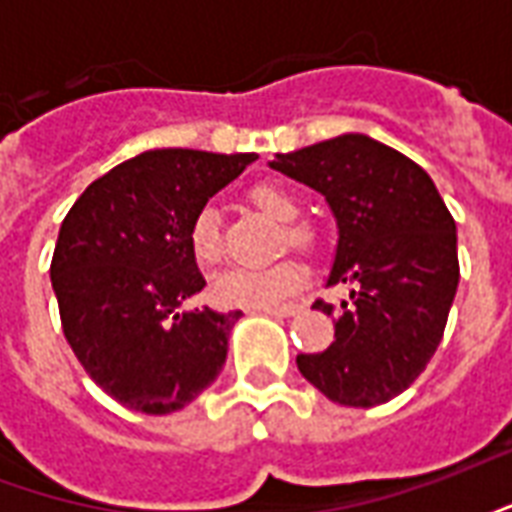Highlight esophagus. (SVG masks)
<instances>
[{"instance_id":"esophagus-1","label":"esophagus","mask_w":512,"mask_h":512,"mask_svg":"<svg viewBox=\"0 0 512 512\" xmlns=\"http://www.w3.org/2000/svg\"><path fill=\"white\" fill-rule=\"evenodd\" d=\"M266 315H277V318H290V315H296V312H301L299 304H282V307H266Z\"/></svg>"}]
</instances>
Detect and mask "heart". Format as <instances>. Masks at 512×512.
<instances>
[{"label": "heart", "instance_id": "heart-1", "mask_svg": "<svg viewBox=\"0 0 512 512\" xmlns=\"http://www.w3.org/2000/svg\"><path fill=\"white\" fill-rule=\"evenodd\" d=\"M249 200L271 219L290 224L299 216V202L293 194L277 183H257L249 189ZM293 244H310V233L304 227L290 230ZM191 257L200 266H216L222 257V235H219V213L211 205H205L189 227ZM304 285V266L296 260H279L266 268H235L211 282V299L219 307H238V310H266L277 307L293 293H299Z\"/></svg>", "mask_w": 512, "mask_h": 512}]
</instances>
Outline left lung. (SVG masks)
Segmentation results:
<instances>
[{"mask_svg": "<svg viewBox=\"0 0 512 512\" xmlns=\"http://www.w3.org/2000/svg\"><path fill=\"white\" fill-rule=\"evenodd\" d=\"M268 167L321 194L337 246L329 285L348 282L334 343L299 354L301 376L340 406L370 408L414 384L436 354L458 290V235L433 180L367 134H343L277 153Z\"/></svg>", "mask_w": 512, "mask_h": 512, "instance_id": "obj_1", "label": "left lung"}]
</instances>
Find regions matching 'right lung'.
Here are the masks:
<instances>
[{"label": "right lung", "instance_id": "1", "mask_svg": "<svg viewBox=\"0 0 512 512\" xmlns=\"http://www.w3.org/2000/svg\"><path fill=\"white\" fill-rule=\"evenodd\" d=\"M255 158L147 150L93 180L62 222L51 260L62 332L95 384L131 411L172 414L222 373L241 310H186L205 288L189 227Z\"/></svg>", "mask_w": 512, "mask_h": 512}]
</instances>
